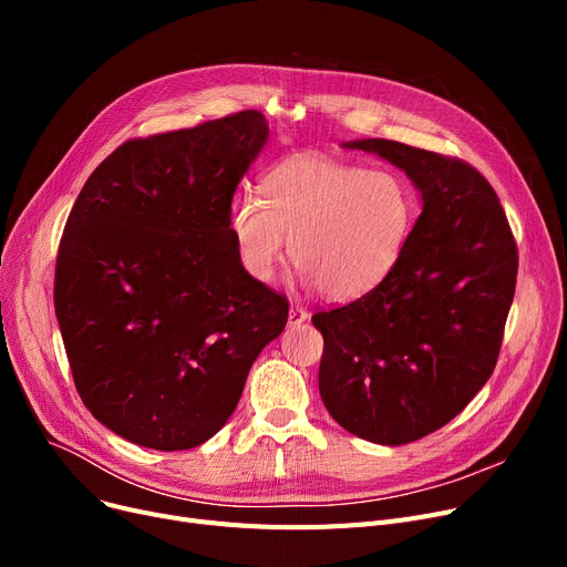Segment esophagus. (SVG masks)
Masks as SVG:
<instances>
[{
  "label": "esophagus",
  "instance_id": "34e87169",
  "mask_svg": "<svg viewBox=\"0 0 567 567\" xmlns=\"http://www.w3.org/2000/svg\"><path fill=\"white\" fill-rule=\"evenodd\" d=\"M306 319H308V310L303 306H299V303H291V308H289V326H299Z\"/></svg>",
  "mask_w": 567,
  "mask_h": 567
}]
</instances>
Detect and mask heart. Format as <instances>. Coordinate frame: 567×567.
<instances>
[{"instance_id":"heart-1","label":"heart","mask_w":567,"mask_h":567,"mask_svg":"<svg viewBox=\"0 0 567 567\" xmlns=\"http://www.w3.org/2000/svg\"><path fill=\"white\" fill-rule=\"evenodd\" d=\"M413 218L415 199L402 176L299 154L266 172L264 197L246 190L231 199L229 231L250 278L271 280L291 240L306 285L333 301H355L389 278Z\"/></svg>"}]
</instances>
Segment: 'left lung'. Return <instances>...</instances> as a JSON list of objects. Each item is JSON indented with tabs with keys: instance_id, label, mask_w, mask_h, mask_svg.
Segmentation results:
<instances>
[{
	"instance_id": "obj_1",
	"label": "left lung",
	"mask_w": 567,
	"mask_h": 567,
	"mask_svg": "<svg viewBox=\"0 0 567 567\" xmlns=\"http://www.w3.org/2000/svg\"><path fill=\"white\" fill-rule=\"evenodd\" d=\"M421 190L395 268L342 308L321 310L319 393L333 419L372 443L419 441L475 398L494 372L517 285V244L473 165L395 140H355Z\"/></svg>"
}]
</instances>
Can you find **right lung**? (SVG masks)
<instances>
[{
	"label": "right lung",
	"instance_id": "add662e5",
	"mask_svg": "<svg viewBox=\"0 0 567 567\" xmlns=\"http://www.w3.org/2000/svg\"><path fill=\"white\" fill-rule=\"evenodd\" d=\"M268 137L244 110L124 142L66 220L54 312L94 419L144 449L212 439L289 315L248 276L229 231L234 190Z\"/></svg>",
	"mask_w": 567,
	"mask_h": 567
}]
</instances>
